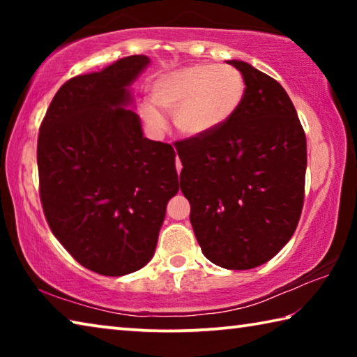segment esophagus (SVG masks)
Instances as JSON below:
<instances>
[{
  "label": "esophagus",
  "mask_w": 357,
  "mask_h": 357,
  "mask_svg": "<svg viewBox=\"0 0 357 357\" xmlns=\"http://www.w3.org/2000/svg\"><path fill=\"white\" fill-rule=\"evenodd\" d=\"M181 168H183V165H181V162H179V159H176V170H178V173L181 172Z\"/></svg>",
  "instance_id": "obj_1"
}]
</instances>
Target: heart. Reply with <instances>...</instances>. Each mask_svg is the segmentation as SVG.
<instances>
[{
    "instance_id": "obj_1",
    "label": "heart",
    "mask_w": 357,
    "mask_h": 357,
    "mask_svg": "<svg viewBox=\"0 0 357 357\" xmlns=\"http://www.w3.org/2000/svg\"><path fill=\"white\" fill-rule=\"evenodd\" d=\"M245 82L229 66L193 64L157 78L151 102L142 108L149 128L164 130V114L184 137H206L233 119L243 105Z\"/></svg>"
}]
</instances>
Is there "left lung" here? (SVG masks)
<instances>
[{
  "instance_id": "left-lung-1",
  "label": "left lung",
  "mask_w": 357,
  "mask_h": 357,
  "mask_svg": "<svg viewBox=\"0 0 357 357\" xmlns=\"http://www.w3.org/2000/svg\"><path fill=\"white\" fill-rule=\"evenodd\" d=\"M243 105L214 134L178 142L179 184L203 255L225 269L257 268L298 227L307 142L291 99L274 78L239 59Z\"/></svg>"
}]
</instances>
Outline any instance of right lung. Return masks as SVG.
<instances>
[{"label":"right lung","instance_id":"obj_1","mask_svg":"<svg viewBox=\"0 0 357 357\" xmlns=\"http://www.w3.org/2000/svg\"><path fill=\"white\" fill-rule=\"evenodd\" d=\"M134 55L70 78L38 138L39 193L53 234L89 271L119 277L153 258L167 203L179 190L170 144L143 137L129 86Z\"/></svg>","mask_w":357,"mask_h":357}]
</instances>
